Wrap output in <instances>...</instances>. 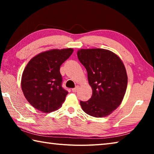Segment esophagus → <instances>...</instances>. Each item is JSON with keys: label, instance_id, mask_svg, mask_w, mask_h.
Listing matches in <instances>:
<instances>
[{"label": "esophagus", "instance_id": "34e87169", "mask_svg": "<svg viewBox=\"0 0 154 154\" xmlns=\"http://www.w3.org/2000/svg\"><path fill=\"white\" fill-rule=\"evenodd\" d=\"M78 90H79V86H76L75 88H72V91L73 92H77Z\"/></svg>", "mask_w": 154, "mask_h": 154}]
</instances>
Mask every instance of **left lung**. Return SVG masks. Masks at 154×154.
Here are the masks:
<instances>
[{
	"mask_svg": "<svg viewBox=\"0 0 154 154\" xmlns=\"http://www.w3.org/2000/svg\"><path fill=\"white\" fill-rule=\"evenodd\" d=\"M77 57L88 72L92 96L80 101L83 111L95 118L110 115L120 105L126 93L128 76L120 58L107 49H81Z\"/></svg>",
	"mask_w": 154,
	"mask_h": 154,
	"instance_id": "1",
	"label": "left lung"
}]
</instances>
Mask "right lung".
<instances>
[{"label": "right lung", "mask_w": 154, "mask_h": 154, "mask_svg": "<svg viewBox=\"0 0 154 154\" xmlns=\"http://www.w3.org/2000/svg\"><path fill=\"white\" fill-rule=\"evenodd\" d=\"M73 49H50L35 56L23 71L21 87L26 100L43 113L58 109L68 92L62 87L60 68L71 56Z\"/></svg>", "instance_id": "1"}]
</instances>
